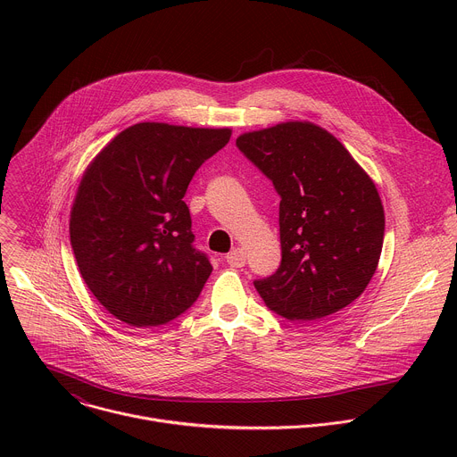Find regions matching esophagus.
Segmentation results:
<instances>
[{
    "mask_svg": "<svg viewBox=\"0 0 457 457\" xmlns=\"http://www.w3.org/2000/svg\"><path fill=\"white\" fill-rule=\"evenodd\" d=\"M226 260H228L229 266L242 268L245 264V251H244V247H235L231 253H228Z\"/></svg>",
    "mask_w": 457,
    "mask_h": 457,
    "instance_id": "34e87169",
    "label": "esophagus"
}]
</instances>
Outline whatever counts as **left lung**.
<instances>
[{
    "label": "left lung",
    "instance_id": "1",
    "mask_svg": "<svg viewBox=\"0 0 457 457\" xmlns=\"http://www.w3.org/2000/svg\"><path fill=\"white\" fill-rule=\"evenodd\" d=\"M237 146L282 197V264L254 282L266 305L291 321H314L353 303L374 277L383 245L385 212L374 180L311 120L244 132Z\"/></svg>",
    "mask_w": 457,
    "mask_h": 457
}]
</instances>
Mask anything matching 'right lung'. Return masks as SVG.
<instances>
[{"mask_svg": "<svg viewBox=\"0 0 457 457\" xmlns=\"http://www.w3.org/2000/svg\"><path fill=\"white\" fill-rule=\"evenodd\" d=\"M231 128L145 120L117 134L87 166L71 210L79 273L117 320L157 328L199 298L213 268L193 247L182 197Z\"/></svg>", "mask_w": 457, "mask_h": 457, "instance_id": "add662e5", "label": "right lung"}]
</instances>
